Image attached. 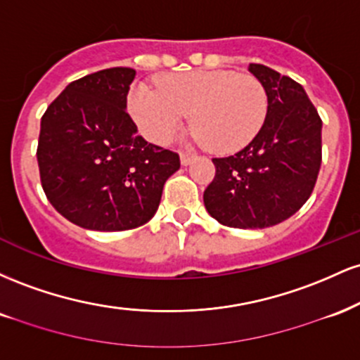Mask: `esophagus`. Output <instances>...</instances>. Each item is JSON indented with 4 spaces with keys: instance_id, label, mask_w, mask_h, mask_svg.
<instances>
[{
    "instance_id": "34e87169",
    "label": "esophagus",
    "mask_w": 360,
    "mask_h": 360,
    "mask_svg": "<svg viewBox=\"0 0 360 360\" xmlns=\"http://www.w3.org/2000/svg\"><path fill=\"white\" fill-rule=\"evenodd\" d=\"M194 159H196V155L194 154H186V152H181V164H183V166H189Z\"/></svg>"
}]
</instances>
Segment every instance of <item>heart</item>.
I'll return each instance as SVG.
<instances>
[{"label":"heart","mask_w":360,"mask_h":360,"mask_svg":"<svg viewBox=\"0 0 360 360\" xmlns=\"http://www.w3.org/2000/svg\"><path fill=\"white\" fill-rule=\"evenodd\" d=\"M128 108L150 142H171L188 115L198 139L218 154L240 150L266 123L269 98L252 74L193 71L159 79V91L139 84L128 94Z\"/></svg>","instance_id":"b5f03b06"}]
</instances>
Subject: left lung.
I'll list each match as a JSON object with an SVG mask.
<instances>
[{"mask_svg":"<svg viewBox=\"0 0 360 360\" xmlns=\"http://www.w3.org/2000/svg\"><path fill=\"white\" fill-rule=\"evenodd\" d=\"M249 71L269 98L266 123L237 154L213 159L203 201L214 220L232 229H267L307 203L321 166V118L303 86L262 64Z\"/></svg>","mask_w":360,"mask_h":360,"instance_id":"1","label":"left lung"}]
</instances>
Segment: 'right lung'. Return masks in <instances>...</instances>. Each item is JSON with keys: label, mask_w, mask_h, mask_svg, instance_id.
I'll return each instance as SVG.
<instances>
[{"label": "right lung", "mask_w": 360, "mask_h": 360, "mask_svg": "<svg viewBox=\"0 0 360 360\" xmlns=\"http://www.w3.org/2000/svg\"><path fill=\"white\" fill-rule=\"evenodd\" d=\"M135 71L111 68L72 81L40 122L39 160L45 196L82 229L122 232L154 217L179 155L147 143L127 113Z\"/></svg>", "instance_id": "right-lung-1"}]
</instances>
